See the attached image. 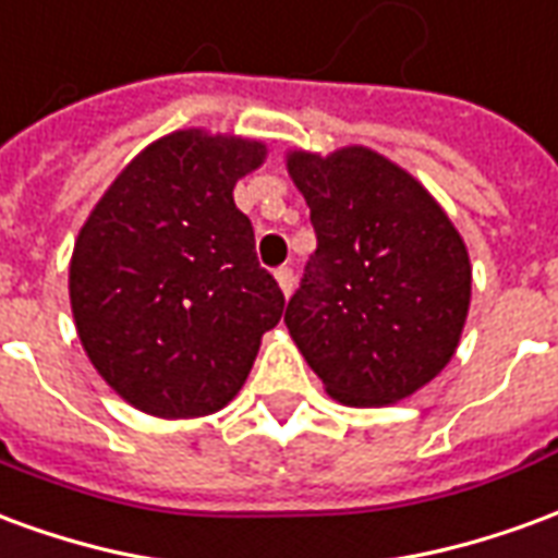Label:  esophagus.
Returning a JSON list of instances; mask_svg holds the SVG:
<instances>
[{"instance_id": "1", "label": "esophagus", "mask_w": 558, "mask_h": 558, "mask_svg": "<svg viewBox=\"0 0 558 558\" xmlns=\"http://www.w3.org/2000/svg\"><path fill=\"white\" fill-rule=\"evenodd\" d=\"M275 280H278L280 292H283V295L290 299L292 290H295V275H292V268L290 266H280L278 271H275Z\"/></svg>"}]
</instances>
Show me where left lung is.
<instances>
[{
  "mask_svg": "<svg viewBox=\"0 0 558 558\" xmlns=\"http://www.w3.org/2000/svg\"><path fill=\"white\" fill-rule=\"evenodd\" d=\"M316 251L283 323L328 398L388 407L442 374L472 299L463 235L424 184L367 146L290 148Z\"/></svg>",
  "mask_w": 558,
  "mask_h": 558,
  "instance_id": "8db88e82",
  "label": "left lung"
}]
</instances>
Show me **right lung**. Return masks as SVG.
<instances>
[{"label": "right lung", "instance_id": "1", "mask_svg": "<svg viewBox=\"0 0 558 558\" xmlns=\"http://www.w3.org/2000/svg\"><path fill=\"white\" fill-rule=\"evenodd\" d=\"M266 143L182 128L148 143L80 227L68 295L92 367L134 410L203 418L254 367L283 292L232 187Z\"/></svg>", "mask_w": 558, "mask_h": 558}]
</instances>
